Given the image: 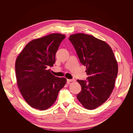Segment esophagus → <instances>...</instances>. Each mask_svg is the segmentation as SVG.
Listing matches in <instances>:
<instances>
[{
  "label": "esophagus",
  "instance_id": "esophagus-1",
  "mask_svg": "<svg viewBox=\"0 0 133 133\" xmlns=\"http://www.w3.org/2000/svg\"><path fill=\"white\" fill-rule=\"evenodd\" d=\"M74 79H67V82H74L75 81Z\"/></svg>",
  "mask_w": 133,
  "mask_h": 133
}]
</instances>
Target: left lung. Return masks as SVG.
<instances>
[{"label": "left lung", "instance_id": "left-lung-1", "mask_svg": "<svg viewBox=\"0 0 133 133\" xmlns=\"http://www.w3.org/2000/svg\"><path fill=\"white\" fill-rule=\"evenodd\" d=\"M80 63L87 66V80H78L82 90L77 98L88 110L101 105L113 90L118 71L117 62L111 48L105 42L90 35H70Z\"/></svg>", "mask_w": 133, "mask_h": 133}]
</instances>
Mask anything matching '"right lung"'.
<instances>
[{"label": "right lung", "instance_id": "right-lung-1", "mask_svg": "<svg viewBox=\"0 0 133 133\" xmlns=\"http://www.w3.org/2000/svg\"><path fill=\"white\" fill-rule=\"evenodd\" d=\"M65 35L51 34L26 44L15 62L18 86L30 106L44 110L57 100L66 79L52 74L48 69L55 63V54Z\"/></svg>", "mask_w": 133, "mask_h": 133}]
</instances>
